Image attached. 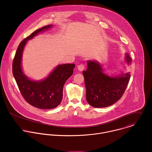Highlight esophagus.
<instances>
[{"instance_id":"34e87169","label":"esophagus","mask_w":152,"mask_h":152,"mask_svg":"<svg viewBox=\"0 0 152 152\" xmlns=\"http://www.w3.org/2000/svg\"><path fill=\"white\" fill-rule=\"evenodd\" d=\"M77 69L79 71H82L85 69V65L83 64H80L77 66Z\"/></svg>"}]
</instances>
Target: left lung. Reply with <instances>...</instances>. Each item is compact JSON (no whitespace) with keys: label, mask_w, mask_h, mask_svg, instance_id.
I'll list each match as a JSON object with an SVG mask.
<instances>
[{"label":"left lung","mask_w":152,"mask_h":152,"mask_svg":"<svg viewBox=\"0 0 152 152\" xmlns=\"http://www.w3.org/2000/svg\"><path fill=\"white\" fill-rule=\"evenodd\" d=\"M126 61L131 63L128 54ZM130 73L110 77L103 73L101 66L96 61H88V68L83 72L86 89V98L88 104L95 108L110 106L123 95L130 78Z\"/></svg>","instance_id":"1"}]
</instances>
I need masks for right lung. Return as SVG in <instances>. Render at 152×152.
Returning a JSON list of instances; mask_svg holds the SVG:
<instances>
[{
	"label": "right lung",
	"instance_id": "add662e5",
	"mask_svg": "<svg viewBox=\"0 0 152 152\" xmlns=\"http://www.w3.org/2000/svg\"><path fill=\"white\" fill-rule=\"evenodd\" d=\"M51 26L48 25L43 26L23 39L17 48L12 63L13 75L24 99L31 105L44 110L54 108L61 103L64 85L73 75L75 67V64L58 65L46 79L39 82L31 80L23 74L21 60L26 42Z\"/></svg>",
	"mask_w": 152,
	"mask_h": 152
}]
</instances>
